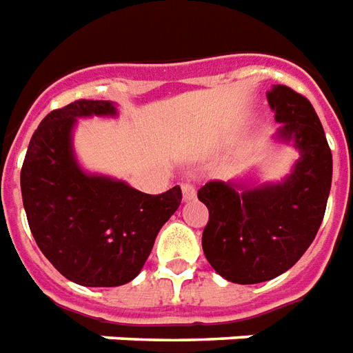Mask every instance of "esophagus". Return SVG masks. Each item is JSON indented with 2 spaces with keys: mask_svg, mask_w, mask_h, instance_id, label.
<instances>
[{
  "mask_svg": "<svg viewBox=\"0 0 353 353\" xmlns=\"http://www.w3.org/2000/svg\"><path fill=\"white\" fill-rule=\"evenodd\" d=\"M181 192H183V200L185 202H190L196 198V187L192 183H183L181 185Z\"/></svg>",
  "mask_w": 353,
  "mask_h": 353,
  "instance_id": "34e87169",
  "label": "esophagus"
}]
</instances>
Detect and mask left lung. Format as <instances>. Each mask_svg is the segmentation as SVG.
Segmentation results:
<instances>
[{
    "label": "left lung",
    "mask_w": 353,
    "mask_h": 353,
    "mask_svg": "<svg viewBox=\"0 0 353 353\" xmlns=\"http://www.w3.org/2000/svg\"><path fill=\"white\" fill-rule=\"evenodd\" d=\"M265 95L281 123L273 143L299 153L290 174L262 181L252 168L198 190V200L210 210L203 254L219 275L236 284L271 281L305 254L322 224L333 177V157L312 104L281 83Z\"/></svg>",
    "instance_id": "left-lung-1"
}]
</instances>
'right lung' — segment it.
Listing matches in <instances>:
<instances>
[{"instance_id":"1","label":"right lung","mask_w":353,"mask_h":353,"mask_svg":"<svg viewBox=\"0 0 353 353\" xmlns=\"http://www.w3.org/2000/svg\"><path fill=\"white\" fill-rule=\"evenodd\" d=\"M117 116L112 101H74L50 112L31 137L20 174L23 210L39 249L80 286L130 283L181 203L179 185L151 196L80 164L78 119Z\"/></svg>"}]
</instances>
